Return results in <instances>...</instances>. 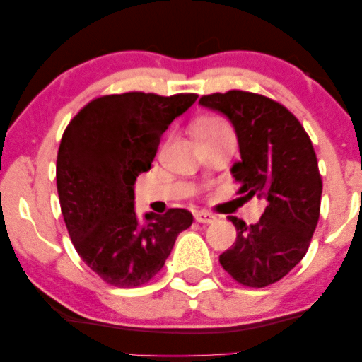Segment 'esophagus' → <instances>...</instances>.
I'll list each match as a JSON object with an SVG mask.
<instances>
[{
    "mask_svg": "<svg viewBox=\"0 0 362 362\" xmlns=\"http://www.w3.org/2000/svg\"><path fill=\"white\" fill-rule=\"evenodd\" d=\"M194 219H196V222H201V224H211V222L216 221V216L211 214V212L199 211L194 214Z\"/></svg>",
    "mask_w": 362,
    "mask_h": 362,
    "instance_id": "esophagus-1",
    "label": "esophagus"
}]
</instances>
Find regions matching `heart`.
I'll use <instances>...</instances> for the list:
<instances>
[{
    "instance_id": "heart-1",
    "label": "heart",
    "mask_w": 362,
    "mask_h": 362,
    "mask_svg": "<svg viewBox=\"0 0 362 362\" xmlns=\"http://www.w3.org/2000/svg\"><path fill=\"white\" fill-rule=\"evenodd\" d=\"M224 128H227V125L221 120V118L211 117V118H204V120H201L199 123H197L194 132L196 133L197 132H216V130H224Z\"/></svg>"
}]
</instances>
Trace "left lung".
<instances>
[{
  "instance_id": "obj_1",
  "label": "left lung",
  "mask_w": 362,
  "mask_h": 362,
  "mask_svg": "<svg viewBox=\"0 0 362 362\" xmlns=\"http://www.w3.org/2000/svg\"><path fill=\"white\" fill-rule=\"evenodd\" d=\"M199 105L234 127L240 161L230 173L242 199L265 202L255 224L229 217L237 239L221 254V265L242 285L275 284L303 259L320 219L323 182L310 136L293 113L259 93H212Z\"/></svg>"
}]
</instances>
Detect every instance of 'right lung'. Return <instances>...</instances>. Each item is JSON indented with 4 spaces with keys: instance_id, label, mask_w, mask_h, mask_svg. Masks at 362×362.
<instances>
[{
    "instance_id": "1",
    "label": "right lung",
    "mask_w": 362,
    "mask_h": 362,
    "mask_svg": "<svg viewBox=\"0 0 362 362\" xmlns=\"http://www.w3.org/2000/svg\"><path fill=\"white\" fill-rule=\"evenodd\" d=\"M196 93L128 92L87 103L64 132L57 192L69 235L82 260L107 284L132 288L163 269L176 237L192 224L186 209L135 212V181L148 171L171 122Z\"/></svg>"
}]
</instances>
